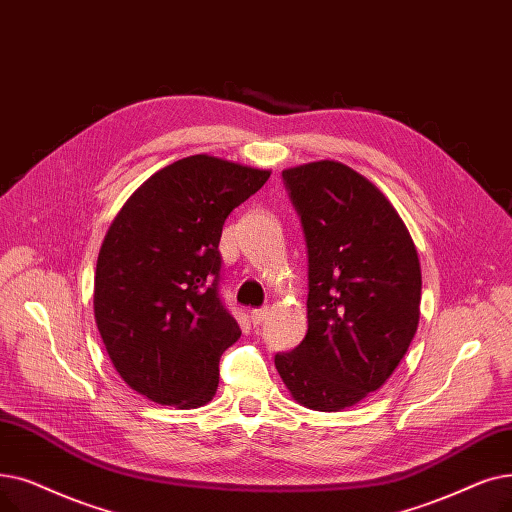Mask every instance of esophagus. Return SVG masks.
<instances>
[{"label": "esophagus", "mask_w": 512, "mask_h": 512, "mask_svg": "<svg viewBox=\"0 0 512 512\" xmlns=\"http://www.w3.org/2000/svg\"><path fill=\"white\" fill-rule=\"evenodd\" d=\"M265 318H268V307H259V309H253V311H251V322H253L255 326L263 324Z\"/></svg>", "instance_id": "1"}]
</instances>
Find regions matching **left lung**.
Returning <instances> with one entry per match:
<instances>
[{
  "label": "left lung",
  "mask_w": 512,
  "mask_h": 512,
  "mask_svg": "<svg viewBox=\"0 0 512 512\" xmlns=\"http://www.w3.org/2000/svg\"><path fill=\"white\" fill-rule=\"evenodd\" d=\"M307 249V335L274 364L305 408L337 412L381 389L420 314L414 242L385 194L337 161L282 171Z\"/></svg>",
  "instance_id": "left-lung-1"
}]
</instances>
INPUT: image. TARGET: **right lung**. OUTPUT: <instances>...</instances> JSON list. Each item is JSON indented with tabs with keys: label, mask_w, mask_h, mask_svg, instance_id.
Instances as JSON below:
<instances>
[{
	"label": "right lung",
	"mask_w": 512,
	"mask_h": 512,
	"mask_svg": "<svg viewBox=\"0 0 512 512\" xmlns=\"http://www.w3.org/2000/svg\"><path fill=\"white\" fill-rule=\"evenodd\" d=\"M270 171L207 154L175 161L129 196L96 265L94 314L121 379L152 402L209 404L240 328L219 295L226 217Z\"/></svg>",
	"instance_id": "right-lung-1"
}]
</instances>
